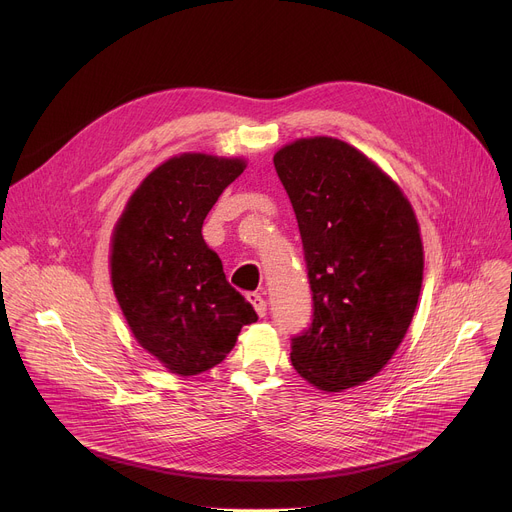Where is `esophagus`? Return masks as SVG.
Wrapping results in <instances>:
<instances>
[{
    "label": "esophagus",
    "mask_w": 512,
    "mask_h": 512,
    "mask_svg": "<svg viewBox=\"0 0 512 512\" xmlns=\"http://www.w3.org/2000/svg\"><path fill=\"white\" fill-rule=\"evenodd\" d=\"M247 300L253 304V308L259 314V318H263L267 314V302L259 294H247Z\"/></svg>",
    "instance_id": "34e87169"
}]
</instances>
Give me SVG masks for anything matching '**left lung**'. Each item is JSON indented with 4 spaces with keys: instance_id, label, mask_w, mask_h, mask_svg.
Masks as SVG:
<instances>
[{
    "instance_id": "8db88e82",
    "label": "left lung",
    "mask_w": 512,
    "mask_h": 512,
    "mask_svg": "<svg viewBox=\"0 0 512 512\" xmlns=\"http://www.w3.org/2000/svg\"><path fill=\"white\" fill-rule=\"evenodd\" d=\"M304 243L314 316L291 338V364L326 393L362 385L391 360L413 320L423 245L403 190L334 137L273 156Z\"/></svg>"
}]
</instances>
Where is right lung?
Listing matches in <instances>:
<instances>
[{
	"mask_svg": "<svg viewBox=\"0 0 512 512\" xmlns=\"http://www.w3.org/2000/svg\"><path fill=\"white\" fill-rule=\"evenodd\" d=\"M245 168L241 158L174 156L139 184L113 231L121 312L135 340L180 377L223 362L257 320L202 239L208 210Z\"/></svg>",
	"mask_w": 512,
	"mask_h": 512,
	"instance_id": "obj_1",
	"label": "right lung"
}]
</instances>
